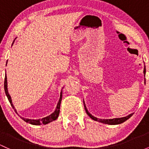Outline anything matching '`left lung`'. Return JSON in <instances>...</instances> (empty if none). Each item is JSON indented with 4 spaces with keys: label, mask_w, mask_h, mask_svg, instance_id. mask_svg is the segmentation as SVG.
I'll list each match as a JSON object with an SVG mask.
<instances>
[{
    "label": "left lung",
    "mask_w": 149,
    "mask_h": 149,
    "mask_svg": "<svg viewBox=\"0 0 149 149\" xmlns=\"http://www.w3.org/2000/svg\"><path fill=\"white\" fill-rule=\"evenodd\" d=\"M143 73H144V75L146 74V68H144V70H143ZM145 83H146V79H145ZM84 109H85V111L88 114V116L91 118L92 119L94 120V121H99V122L101 123H104V124H110V125H116V124H121V123L124 122V121H126L127 119H129L131 116H132L133 113H131L129 114V116H125V117H122V118H116V119H98V118H96L94 116H92V114H90V113L88 111V110L86 108L85 105H84Z\"/></svg>",
    "instance_id": "8db88e82"
}]
</instances>
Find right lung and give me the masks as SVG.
Masks as SVG:
<instances>
[{
  "mask_svg": "<svg viewBox=\"0 0 149 149\" xmlns=\"http://www.w3.org/2000/svg\"><path fill=\"white\" fill-rule=\"evenodd\" d=\"M14 42V41H13ZM4 89H5V92H6V96H7L8 97V100L9 102L10 103V105L12 106L13 109H15L14 108L13 105L12 104V102H11V99H10V96L9 95L8 92V89H7V77H6V76H5V80H4ZM61 101H62V93H61V95H60V100H59L58 103H57V108H56L55 111H54L53 113H52L51 115H49V116H47V117H45V118H42V119H36V120H34V119H24V118H22L24 121H25V122H28V123H30V124H33V125H40V124H48V123L51 122V121H55V119H57V117H58L59 114H60V104H61ZM15 111V109H14Z\"/></svg>",
  "mask_w": 149,
  "mask_h": 149,
  "instance_id": "1",
  "label": "right lung"
}]
</instances>
